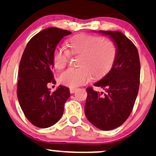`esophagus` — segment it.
I'll return each instance as SVG.
<instances>
[{
    "label": "esophagus",
    "mask_w": 156,
    "mask_h": 156,
    "mask_svg": "<svg viewBox=\"0 0 156 156\" xmlns=\"http://www.w3.org/2000/svg\"><path fill=\"white\" fill-rule=\"evenodd\" d=\"M76 91V89H74V88H70V92L71 93V94H73Z\"/></svg>",
    "instance_id": "34e87169"
}]
</instances>
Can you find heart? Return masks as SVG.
Returning <instances> with one entry per match:
<instances>
[{"label": "heart", "instance_id": "b5f03b06", "mask_svg": "<svg viewBox=\"0 0 156 156\" xmlns=\"http://www.w3.org/2000/svg\"><path fill=\"white\" fill-rule=\"evenodd\" d=\"M69 55H79L76 69H68L59 75L62 85L75 88L94 78L107 74L113 67L117 55L116 46L110 40L99 36L81 34L66 43V50L61 46L55 49L52 57L56 70L65 68Z\"/></svg>", "mask_w": 156, "mask_h": 156}]
</instances>
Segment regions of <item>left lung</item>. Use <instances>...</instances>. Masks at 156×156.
<instances>
[{
    "instance_id": "8db88e82",
    "label": "left lung",
    "mask_w": 156,
    "mask_h": 156,
    "mask_svg": "<svg viewBox=\"0 0 156 156\" xmlns=\"http://www.w3.org/2000/svg\"><path fill=\"white\" fill-rule=\"evenodd\" d=\"M111 38L117 55L110 71L94 84L104 91L88 87L85 114L95 127L110 131L122 125L131 114L140 85V64L137 47L119 31L99 30Z\"/></svg>"
}]
</instances>
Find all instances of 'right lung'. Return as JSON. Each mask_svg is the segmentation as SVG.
I'll use <instances>...</instances> for the list:
<instances>
[{"mask_svg":"<svg viewBox=\"0 0 156 156\" xmlns=\"http://www.w3.org/2000/svg\"><path fill=\"white\" fill-rule=\"evenodd\" d=\"M71 32L58 28L41 30L30 40L19 67L17 97L28 121L41 128L53 126L64 113L70 97L68 88L59 86L53 92L47 84L55 83L52 54L57 45Z\"/></svg>","mask_w":156,"mask_h":156,"instance_id":"1","label":"right lung"}]
</instances>
